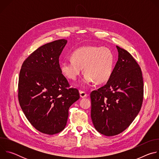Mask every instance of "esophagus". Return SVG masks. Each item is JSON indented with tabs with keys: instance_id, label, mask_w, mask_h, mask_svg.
<instances>
[{
	"instance_id": "obj_1",
	"label": "esophagus",
	"mask_w": 159,
	"mask_h": 159,
	"mask_svg": "<svg viewBox=\"0 0 159 159\" xmlns=\"http://www.w3.org/2000/svg\"><path fill=\"white\" fill-rule=\"evenodd\" d=\"M80 96L82 98H87L88 96V94L84 91H80Z\"/></svg>"
}]
</instances>
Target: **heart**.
Wrapping results in <instances>:
<instances>
[{
  "instance_id": "heart-1",
  "label": "heart",
  "mask_w": 159,
  "mask_h": 159,
  "mask_svg": "<svg viewBox=\"0 0 159 159\" xmlns=\"http://www.w3.org/2000/svg\"><path fill=\"white\" fill-rule=\"evenodd\" d=\"M71 59L60 63V72L66 79L75 80L84 69L85 74L80 83L83 86L94 82L98 84L104 83L112 75L114 55L108 48L82 47L72 53Z\"/></svg>"
}]
</instances>
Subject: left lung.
I'll list each match as a JSON object with an SVG mask.
<instances>
[{
    "instance_id": "left-lung-1",
    "label": "left lung",
    "mask_w": 159,
    "mask_h": 159,
    "mask_svg": "<svg viewBox=\"0 0 159 159\" xmlns=\"http://www.w3.org/2000/svg\"><path fill=\"white\" fill-rule=\"evenodd\" d=\"M118 59L106 84L90 93L91 119L96 129L110 137L125 130L140 111L143 81L140 67L116 46Z\"/></svg>"
}]
</instances>
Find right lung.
I'll return each mask as SVG.
<instances>
[{"mask_svg": "<svg viewBox=\"0 0 159 159\" xmlns=\"http://www.w3.org/2000/svg\"><path fill=\"white\" fill-rule=\"evenodd\" d=\"M65 39L45 44L22 63L18 99L28 120L39 131L54 134L65 127L70 106L80 98L60 70L59 57Z\"/></svg>", "mask_w": 159, "mask_h": 159, "instance_id": "right-lung-1", "label": "right lung"}]
</instances>
